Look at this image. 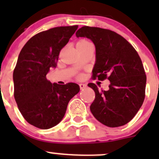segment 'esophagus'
Instances as JSON below:
<instances>
[{
    "instance_id": "esophagus-1",
    "label": "esophagus",
    "mask_w": 159,
    "mask_h": 159,
    "mask_svg": "<svg viewBox=\"0 0 159 159\" xmlns=\"http://www.w3.org/2000/svg\"><path fill=\"white\" fill-rule=\"evenodd\" d=\"M79 87L81 90H84V89H86V88H87V85H86L85 84H79Z\"/></svg>"
}]
</instances>
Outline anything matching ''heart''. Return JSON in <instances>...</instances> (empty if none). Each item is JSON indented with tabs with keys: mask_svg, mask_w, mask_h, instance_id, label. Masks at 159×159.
Returning a JSON list of instances; mask_svg holds the SVG:
<instances>
[{
	"mask_svg": "<svg viewBox=\"0 0 159 159\" xmlns=\"http://www.w3.org/2000/svg\"><path fill=\"white\" fill-rule=\"evenodd\" d=\"M88 42H89V41H87V40H84V39L81 40V41H78V43H88Z\"/></svg>",
	"mask_w": 159,
	"mask_h": 159,
	"instance_id": "obj_1",
	"label": "heart"
}]
</instances>
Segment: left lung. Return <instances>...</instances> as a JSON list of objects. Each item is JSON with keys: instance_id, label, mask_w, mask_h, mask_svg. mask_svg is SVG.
<instances>
[{"instance_id": "obj_1", "label": "left lung", "mask_w": 159, "mask_h": 159, "mask_svg": "<svg viewBox=\"0 0 159 159\" xmlns=\"http://www.w3.org/2000/svg\"><path fill=\"white\" fill-rule=\"evenodd\" d=\"M76 36L89 38L95 46L93 79L111 82L108 91L99 90L94 83L88 84L95 93L91 113L108 127L127 124L145 100L146 75L139 54L127 40L111 30L84 26Z\"/></svg>"}]
</instances>
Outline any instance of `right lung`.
Instances as JSON below:
<instances>
[{
    "label": "right lung",
    "instance_id": "1",
    "mask_svg": "<svg viewBox=\"0 0 159 159\" xmlns=\"http://www.w3.org/2000/svg\"><path fill=\"white\" fill-rule=\"evenodd\" d=\"M57 27L28 40L19 54L13 73L14 96L24 118L34 127L48 129L65 116L68 102L80 91L75 83L51 84L46 78L57 66L59 54L78 29Z\"/></svg>",
    "mask_w": 159,
    "mask_h": 159
}]
</instances>
